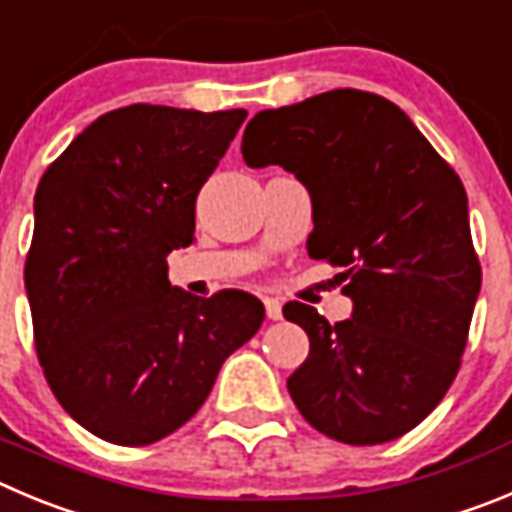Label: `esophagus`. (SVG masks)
I'll return each instance as SVG.
<instances>
[{
  "label": "esophagus",
  "instance_id": "1",
  "mask_svg": "<svg viewBox=\"0 0 512 512\" xmlns=\"http://www.w3.org/2000/svg\"><path fill=\"white\" fill-rule=\"evenodd\" d=\"M262 303H265V313L270 321H280L283 318V303L278 298H265Z\"/></svg>",
  "mask_w": 512,
  "mask_h": 512
}]
</instances>
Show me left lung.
I'll return each mask as SVG.
<instances>
[{
  "mask_svg": "<svg viewBox=\"0 0 512 512\" xmlns=\"http://www.w3.org/2000/svg\"><path fill=\"white\" fill-rule=\"evenodd\" d=\"M250 169L280 164L313 199L308 255L343 267L353 315H283L310 338L288 379L310 427L343 444L412 432L455 381L480 293L460 176L399 105L338 88L247 123Z\"/></svg>",
  "mask_w": 512,
  "mask_h": 512,
  "instance_id": "8db88e82",
  "label": "left lung"
}]
</instances>
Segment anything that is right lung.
Masks as SVG:
<instances>
[{"label":"right lung","mask_w":512,"mask_h":512,"mask_svg":"<svg viewBox=\"0 0 512 512\" xmlns=\"http://www.w3.org/2000/svg\"><path fill=\"white\" fill-rule=\"evenodd\" d=\"M247 111L136 103L90 123L42 174L25 285L42 374L62 409L123 447L189 422L265 308L169 283L194 207Z\"/></svg>","instance_id":"right-lung-1"}]
</instances>
